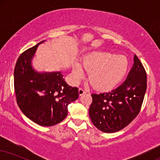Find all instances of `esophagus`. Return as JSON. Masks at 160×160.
<instances>
[{
  "mask_svg": "<svg viewBox=\"0 0 160 160\" xmlns=\"http://www.w3.org/2000/svg\"><path fill=\"white\" fill-rule=\"evenodd\" d=\"M86 92V91L84 90L82 88H80V89H79V95H82L83 94H85Z\"/></svg>",
  "mask_w": 160,
  "mask_h": 160,
  "instance_id": "obj_1",
  "label": "esophagus"
}]
</instances>
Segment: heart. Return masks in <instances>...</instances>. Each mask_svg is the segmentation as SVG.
I'll use <instances>...</instances> for the list:
<instances>
[{
	"mask_svg": "<svg viewBox=\"0 0 160 160\" xmlns=\"http://www.w3.org/2000/svg\"><path fill=\"white\" fill-rule=\"evenodd\" d=\"M128 62L126 57L109 52H93L82 58V65L77 62L73 73L77 80L84 78L86 70L90 71L89 80L98 90L113 89L123 80L127 73Z\"/></svg>",
	"mask_w": 160,
	"mask_h": 160,
	"instance_id": "obj_1",
	"label": "heart"
}]
</instances>
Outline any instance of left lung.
Returning a JSON list of instances; mask_svg holds the SVG:
<instances>
[{"label": "left lung", "mask_w": 160, "mask_h": 160, "mask_svg": "<svg viewBox=\"0 0 160 160\" xmlns=\"http://www.w3.org/2000/svg\"><path fill=\"white\" fill-rule=\"evenodd\" d=\"M147 89V74L136 56L127 78L111 92L92 94L89 117L101 131L113 133L127 126L141 111Z\"/></svg>", "instance_id": "obj_1"}]
</instances>
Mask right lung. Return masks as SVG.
Wrapping results in <instances>:
<instances>
[{"label":"right lung","mask_w":160,"mask_h":160,"mask_svg":"<svg viewBox=\"0 0 160 160\" xmlns=\"http://www.w3.org/2000/svg\"><path fill=\"white\" fill-rule=\"evenodd\" d=\"M20 55L14 69L16 102L28 118L42 126L59 123L68 114V106L78 98V88L65 81L61 72L38 73L31 61L38 45Z\"/></svg>","instance_id":"right-lung-1"}]
</instances>
